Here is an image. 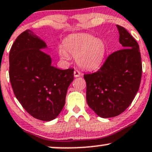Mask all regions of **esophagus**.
<instances>
[{
	"label": "esophagus",
	"instance_id": "obj_1",
	"mask_svg": "<svg viewBox=\"0 0 152 152\" xmlns=\"http://www.w3.org/2000/svg\"><path fill=\"white\" fill-rule=\"evenodd\" d=\"M74 75L75 77H79L80 75H81V72H80L78 70H76H76H74Z\"/></svg>",
	"mask_w": 152,
	"mask_h": 152
}]
</instances>
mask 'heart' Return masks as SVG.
I'll list each match as a JSON object with an SVG mask.
<instances>
[{
    "instance_id": "obj_1",
    "label": "heart",
    "mask_w": 152,
    "mask_h": 152,
    "mask_svg": "<svg viewBox=\"0 0 152 152\" xmlns=\"http://www.w3.org/2000/svg\"><path fill=\"white\" fill-rule=\"evenodd\" d=\"M106 52L105 44L99 38L87 34H77L64 42L59 55L64 59L76 57L78 65L85 69H94L103 62Z\"/></svg>"
}]
</instances>
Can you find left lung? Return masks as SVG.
<instances>
[{
  "instance_id": "left-lung-1",
  "label": "left lung",
  "mask_w": 152,
  "mask_h": 152,
  "mask_svg": "<svg viewBox=\"0 0 152 152\" xmlns=\"http://www.w3.org/2000/svg\"><path fill=\"white\" fill-rule=\"evenodd\" d=\"M117 27L123 49L110 54L96 72L83 75L88 105L103 118L118 116L129 107L142 78L138 43L125 27Z\"/></svg>"
}]
</instances>
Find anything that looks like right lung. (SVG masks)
I'll list each match as a JSON object with an SVG mask.
<instances>
[{
	"instance_id": "1",
	"label": "right lung",
	"mask_w": 152,
	"mask_h": 152,
	"mask_svg": "<svg viewBox=\"0 0 152 152\" xmlns=\"http://www.w3.org/2000/svg\"><path fill=\"white\" fill-rule=\"evenodd\" d=\"M46 44L27 30L12 44L9 54V77L14 94L30 115L50 121L65 105L67 89L74 80V69L51 65L50 56L42 49Z\"/></svg>"
}]
</instances>
